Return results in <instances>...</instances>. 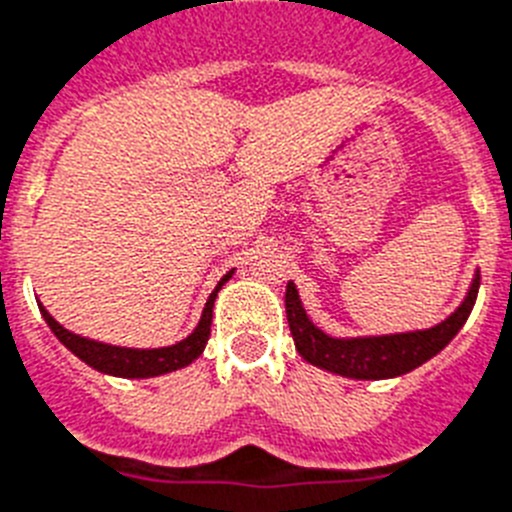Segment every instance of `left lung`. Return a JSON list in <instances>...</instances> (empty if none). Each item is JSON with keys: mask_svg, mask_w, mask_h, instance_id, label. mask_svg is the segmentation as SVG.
Returning a JSON list of instances; mask_svg holds the SVG:
<instances>
[{"mask_svg": "<svg viewBox=\"0 0 512 512\" xmlns=\"http://www.w3.org/2000/svg\"><path fill=\"white\" fill-rule=\"evenodd\" d=\"M477 293L479 270L474 275V281H471L466 299L461 301V306L453 311L451 317L443 319L435 327H430V330L402 332V335L350 337V340L324 335L306 317L299 291H296L293 283L286 286V314L293 342H296V350H299L304 361H309L311 366L324 368V371L348 376V379L376 381L394 379V376L410 373L412 368L430 361L435 353H441L448 342L456 337V332L464 327L466 319H469L471 309H474V301H477Z\"/></svg>", "mask_w": 512, "mask_h": 512, "instance_id": "left-lung-1", "label": "left lung"}]
</instances>
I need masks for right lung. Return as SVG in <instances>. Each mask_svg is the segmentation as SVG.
<instances>
[{
    "mask_svg": "<svg viewBox=\"0 0 512 512\" xmlns=\"http://www.w3.org/2000/svg\"><path fill=\"white\" fill-rule=\"evenodd\" d=\"M231 278V273H226L219 281V286L213 288V293L208 296L206 309L201 314V322L190 332L185 340L175 342L170 348H151V350H139V348H118V345H105V342L87 340V337H79L74 332L64 330L56 319L48 314L41 306L43 319L48 322V327L53 330V335L64 342L71 353L77 355L79 361H84L87 366H92L100 373H110V376H123V379H149V376H162V373L177 371V368H185L203 353L206 348L208 335H211V319H213V301H216V293L221 291L226 281Z\"/></svg>",
    "mask_w": 512,
    "mask_h": 512,
    "instance_id": "add662e5",
    "label": "right lung"
}]
</instances>
